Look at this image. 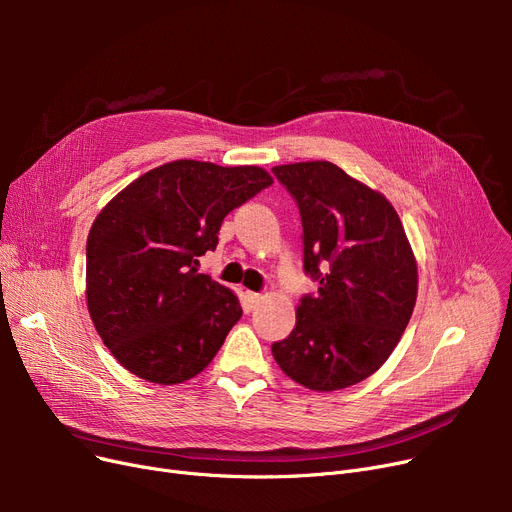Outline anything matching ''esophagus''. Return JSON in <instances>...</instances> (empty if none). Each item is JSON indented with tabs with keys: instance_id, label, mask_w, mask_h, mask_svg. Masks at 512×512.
Returning a JSON list of instances; mask_svg holds the SVG:
<instances>
[{
	"instance_id": "34e87169",
	"label": "esophagus",
	"mask_w": 512,
	"mask_h": 512,
	"mask_svg": "<svg viewBox=\"0 0 512 512\" xmlns=\"http://www.w3.org/2000/svg\"><path fill=\"white\" fill-rule=\"evenodd\" d=\"M261 299H263V297H261L259 292H251V290L245 292V301H247V307H249V309H253Z\"/></svg>"
}]
</instances>
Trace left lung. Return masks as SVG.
Listing matches in <instances>:
<instances>
[{"mask_svg":"<svg viewBox=\"0 0 512 512\" xmlns=\"http://www.w3.org/2000/svg\"><path fill=\"white\" fill-rule=\"evenodd\" d=\"M297 201L305 294L297 326L274 342L282 371L309 390L332 392L378 371L417 301V263L398 213L380 193L330 161L272 168Z\"/></svg>","mask_w":512,"mask_h":512,"instance_id":"1","label":"left lung"}]
</instances>
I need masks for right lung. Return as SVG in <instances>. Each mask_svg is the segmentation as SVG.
Listing matches in <instances>:
<instances>
[{"label":"right lung","mask_w":512,"mask_h":512,"mask_svg":"<svg viewBox=\"0 0 512 512\" xmlns=\"http://www.w3.org/2000/svg\"><path fill=\"white\" fill-rule=\"evenodd\" d=\"M274 180L257 166L178 159L128 184L87 238V305L110 353L170 386L201 373L240 319L236 294L199 274L226 215Z\"/></svg>","instance_id":"add662e5"}]
</instances>
